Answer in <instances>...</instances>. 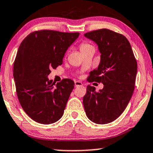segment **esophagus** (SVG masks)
<instances>
[{"instance_id": "1", "label": "esophagus", "mask_w": 153, "mask_h": 153, "mask_svg": "<svg viewBox=\"0 0 153 153\" xmlns=\"http://www.w3.org/2000/svg\"><path fill=\"white\" fill-rule=\"evenodd\" d=\"M82 83L80 81H75V87H78V86H82Z\"/></svg>"}]
</instances>
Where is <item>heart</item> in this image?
Masks as SVG:
<instances>
[{"mask_svg": "<svg viewBox=\"0 0 153 153\" xmlns=\"http://www.w3.org/2000/svg\"><path fill=\"white\" fill-rule=\"evenodd\" d=\"M93 46H92L91 45H90V44H88L87 43H82L80 44V51H81V52H82V51H85V50H87L88 48H92Z\"/></svg>", "mask_w": 153, "mask_h": 153, "instance_id": "1", "label": "heart"}]
</instances>
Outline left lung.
<instances>
[{"instance_id": "1", "label": "left lung", "mask_w": 153, "mask_h": 153, "mask_svg": "<svg viewBox=\"0 0 153 153\" xmlns=\"http://www.w3.org/2000/svg\"><path fill=\"white\" fill-rule=\"evenodd\" d=\"M84 36L97 44L100 53L98 67L90 73L88 82H101L104 85L98 92L93 86H87L85 111L92 122L107 124L116 120L129 103L135 88L137 62L129 41L122 34L100 29Z\"/></svg>"}]
</instances>
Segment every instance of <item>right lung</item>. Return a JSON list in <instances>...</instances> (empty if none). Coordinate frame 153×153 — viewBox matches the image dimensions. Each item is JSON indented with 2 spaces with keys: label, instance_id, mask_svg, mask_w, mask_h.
Returning <instances> with one entry per match:
<instances>
[{
  "label": "right lung",
  "instance_id": "add662e5",
  "mask_svg": "<svg viewBox=\"0 0 153 153\" xmlns=\"http://www.w3.org/2000/svg\"><path fill=\"white\" fill-rule=\"evenodd\" d=\"M79 35L35 31L20 45L13 65L16 93L24 111L37 123L51 124L63 115L74 82L65 78L56 84L48 76L51 69L62 65L65 53Z\"/></svg>",
  "mask_w": 153,
  "mask_h": 153
}]
</instances>
